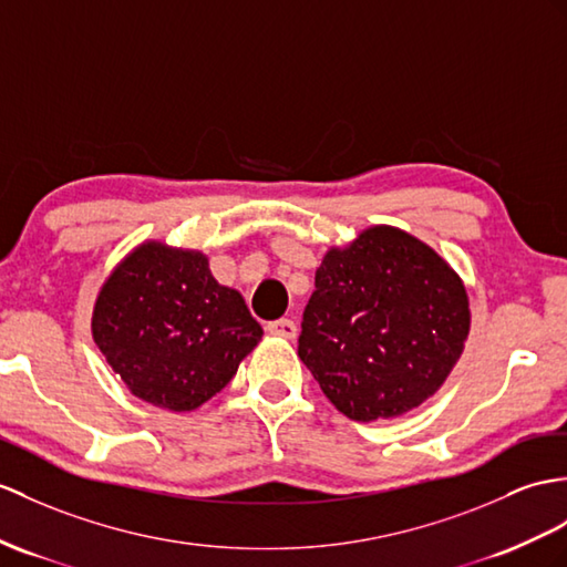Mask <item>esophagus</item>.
<instances>
[{"label": "esophagus", "instance_id": "esophagus-1", "mask_svg": "<svg viewBox=\"0 0 567 567\" xmlns=\"http://www.w3.org/2000/svg\"><path fill=\"white\" fill-rule=\"evenodd\" d=\"M267 329L276 337H284V339H296L298 334V327L293 320H274L267 324Z\"/></svg>", "mask_w": 567, "mask_h": 567}]
</instances>
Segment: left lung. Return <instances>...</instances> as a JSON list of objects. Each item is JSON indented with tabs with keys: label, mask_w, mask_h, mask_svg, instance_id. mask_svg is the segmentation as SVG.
Instances as JSON below:
<instances>
[{
	"label": "left lung",
	"mask_w": 567,
	"mask_h": 567,
	"mask_svg": "<svg viewBox=\"0 0 567 567\" xmlns=\"http://www.w3.org/2000/svg\"><path fill=\"white\" fill-rule=\"evenodd\" d=\"M468 327L460 274L406 230L370 226L315 271L298 355L343 416L396 419L443 388Z\"/></svg>",
	"instance_id": "8db88e82"
}]
</instances>
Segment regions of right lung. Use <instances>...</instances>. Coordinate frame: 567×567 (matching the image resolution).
I'll return each instance as SVG.
<instances>
[{"label": "right lung", "instance_id": "add662e5", "mask_svg": "<svg viewBox=\"0 0 567 567\" xmlns=\"http://www.w3.org/2000/svg\"><path fill=\"white\" fill-rule=\"evenodd\" d=\"M91 331L127 390L168 411H195L238 372L261 334L236 288L199 250L146 240L110 271Z\"/></svg>", "mask_w": 567, "mask_h": 567}]
</instances>
